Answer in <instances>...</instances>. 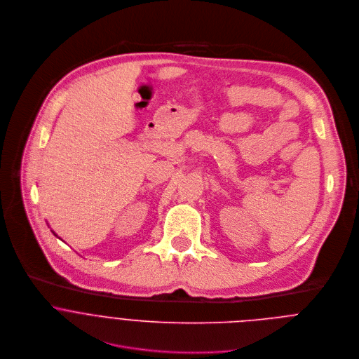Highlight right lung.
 <instances>
[{"label":"right lung","mask_w":359,"mask_h":359,"mask_svg":"<svg viewBox=\"0 0 359 359\" xmlns=\"http://www.w3.org/2000/svg\"><path fill=\"white\" fill-rule=\"evenodd\" d=\"M51 231H53V230H51ZM53 234H54V236H55V237H57V234H55V233H54V231H53Z\"/></svg>","instance_id":"1"}]
</instances>
